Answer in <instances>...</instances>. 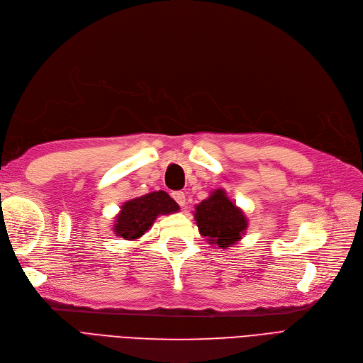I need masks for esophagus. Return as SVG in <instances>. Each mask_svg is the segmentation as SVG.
<instances>
[{
	"instance_id": "esophagus-1",
	"label": "esophagus",
	"mask_w": 363,
	"mask_h": 363,
	"mask_svg": "<svg viewBox=\"0 0 363 363\" xmlns=\"http://www.w3.org/2000/svg\"><path fill=\"white\" fill-rule=\"evenodd\" d=\"M172 198L176 199V202H177L180 207H183L186 204V195H184V192H172Z\"/></svg>"
}]
</instances>
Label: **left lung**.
Here are the masks:
<instances>
[{
	"mask_svg": "<svg viewBox=\"0 0 363 363\" xmlns=\"http://www.w3.org/2000/svg\"><path fill=\"white\" fill-rule=\"evenodd\" d=\"M195 220L199 234L210 244L228 249L247 230V219L241 208L232 204L223 189H217L195 207Z\"/></svg>",
	"mask_w": 363,
	"mask_h": 363,
	"instance_id": "left-lung-1",
	"label": "left lung"
}]
</instances>
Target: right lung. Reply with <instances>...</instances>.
Masks as SVG:
<instances>
[{
	"instance_id": "1",
	"label": "right lung",
	"mask_w": 363,
	"mask_h": 363,
	"mask_svg": "<svg viewBox=\"0 0 363 363\" xmlns=\"http://www.w3.org/2000/svg\"><path fill=\"white\" fill-rule=\"evenodd\" d=\"M179 204L167 192L157 191L125 202L116 216L113 230L123 240H138L153 225L157 216L177 213Z\"/></svg>"
}]
</instances>
